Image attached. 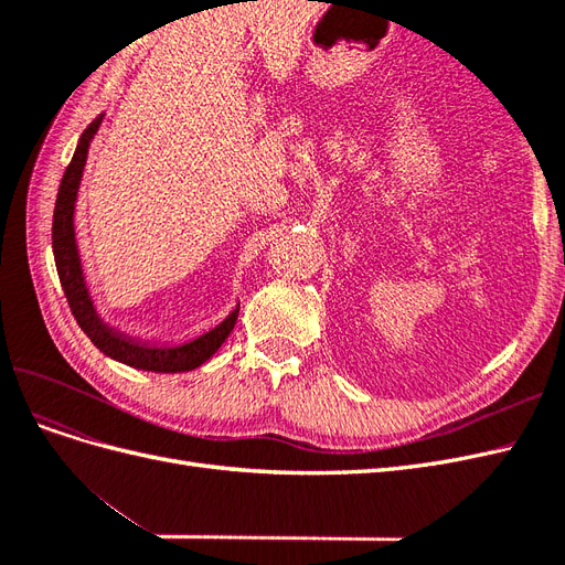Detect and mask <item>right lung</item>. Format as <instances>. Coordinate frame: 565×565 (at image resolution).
<instances>
[{"mask_svg":"<svg viewBox=\"0 0 565 565\" xmlns=\"http://www.w3.org/2000/svg\"><path fill=\"white\" fill-rule=\"evenodd\" d=\"M104 117L106 115L100 113L94 122L82 131L75 156L71 164H67L58 185L54 226H51V247H54L61 287L84 334L94 341V347L100 353H106L108 358H113V361L125 363L136 370H146V372L195 370L207 361V358H212L221 349V344H224L226 337L235 328L241 303H237L218 324H214L212 330L198 334L195 339L181 341V344H162V341H146V339L115 330L113 324H108L98 316L94 299L89 295L87 278H84V268H82L79 247H77V235H75V204H77L84 164H87V158H89V146L94 141L100 122H104Z\"/></svg>","mask_w":565,"mask_h":565,"instance_id":"1","label":"right lung"}]
</instances>
